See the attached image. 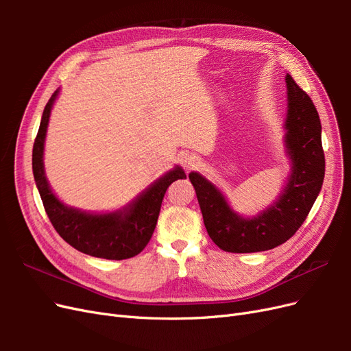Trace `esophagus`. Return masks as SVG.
Segmentation results:
<instances>
[{"instance_id":"1","label":"esophagus","mask_w":351,"mask_h":351,"mask_svg":"<svg viewBox=\"0 0 351 351\" xmlns=\"http://www.w3.org/2000/svg\"><path fill=\"white\" fill-rule=\"evenodd\" d=\"M200 165V159L196 155H187L183 158V167L190 171V169H195Z\"/></svg>"}]
</instances>
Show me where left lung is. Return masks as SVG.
<instances>
[{"instance_id":"obj_1","label":"left lung","mask_w":351,"mask_h":351,"mask_svg":"<svg viewBox=\"0 0 351 351\" xmlns=\"http://www.w3.org/2000/svg\"><path fill=\"white\" fill-rule=\"evenodd\" d=\"M289 111L284 123L285 152L291 171L281 195L256 217L243 218L228 205L219 189L199 173H190L209 237L231 253L263 252L280 246L302 227L325 177L321 120L312 99L287 74Z\"/></svg>"}]
</instances>
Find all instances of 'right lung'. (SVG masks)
<instances>
[{"label": "right lung", "instance_id": "right-lung-1", "mask_svg": "<svg viewBox=\"0 0 351 351\" xmlns=\"http://www.w3.org/2000/svg\"><path fill=\"white\" fill-rule=\"evenodd\" d=\"M58 92L60 89L52 93L45 105L32 152L35 183L47 215L58 234L82 253L111 261L133 258L146 247L154 234L167 189L176 180L186 178V174L182 167H174L129 205L108 214H92L64 205L51 190L44 169L45 136Z\"/></svg>", "mask_w": 351, "mask_h": 351}]
</instances>
